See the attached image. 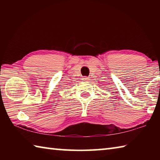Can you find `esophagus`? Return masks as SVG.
<instances>
[{
  "label": "esophagus",
  "mask_w": 160,
  "mask_h": 160,
  "mask_svg": "<svg viewBox=\"0 0 160 160\" xmlns=\"http://www.w3.org/2000/svg\"><path fill=\"white\" fill-rule=\"evenodd\" d=\"M82 80L83 81H88V80H89V78L88 77H84L82 78Z\"/></svg>",
  "instance_id": "1"
}]
</instances>
